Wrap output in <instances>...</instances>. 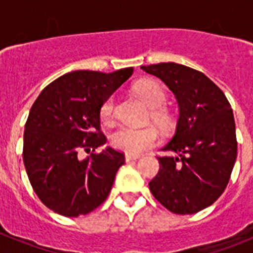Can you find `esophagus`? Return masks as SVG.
<instances>
[{"mask_svg": "<svg viewBox=\"0 0 253 253\" xmlns=\"http://www.w3.org/2000/svg\"><path fill=\"white\" fill-rule=\"evenodd\" d=\"M140 156L139 154H130V153H126L125 154V161L126 162H130V161H134V160H138Z\"/></svg>", "mask_w": 253, "mask_h": 253, "instance_id": "1", "label": "esophagus"}]
</instances>
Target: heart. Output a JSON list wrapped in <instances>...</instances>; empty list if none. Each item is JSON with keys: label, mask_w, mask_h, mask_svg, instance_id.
Here are the masks:
<instances>
[{"label": "heart", "mask_w": 253, "mask_h": 253, "mask_svg": "<svg viewBox=\"0 0 253 253\" xmlns=\"http://www.w3.org/2000/svg\"><path fill=\"white\" fill-rule=\"evenodd\" d=\"M135 95L142 100L149 109H156L152 111V118L160 124L165 125L169 123V114L158 107L166 100V93L162 86L154 81L139 82L134 87ZM114 118V99L109 97L105 100L100 109V119L104 123H110ZM160 139L158 131L153 126L146 128H133L128 125H122L111 134V144L115 148L128 152L130 154H139L143 151L156 146Z\"/></svg>", "instance_id": "heart-1"}]
</instances>
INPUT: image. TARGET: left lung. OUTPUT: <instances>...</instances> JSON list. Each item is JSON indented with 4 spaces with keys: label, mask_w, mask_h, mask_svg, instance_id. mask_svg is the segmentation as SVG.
<instances>
[{
    "label": "left lung",
    "mask_w": 253,
    "mask_h": 253,
    "mask_svg": "<svg viewBox=\"0 0 253 253\" xmlns=\"http://www.w3.org/2000/svg\"><path fill=\"white\" fill-rule=\"evenodd\" d=\"M176 97L175 135L163 147L171 156L158 157L160 171L149 190L175 214H194L222 195L237 158L236 124L223 91L204 73L182 64L142 66Z\"/></svg>",
    "instance_id": "obj_1"
}]
</instances>
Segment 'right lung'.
<instances>
[{
    "instance_id": "1",
    "label": "right lung",
    "mask_w": 253,
    "mask_h": 253,
    "mask_svg": "<svg viewBox=\"0 0 253 253\" xmlns=\"http://www.w3.org/2000/svg\"><path fill=\"white\" fill-rule=\"evenodd\" d=\"M133 67L102 73L73 71L44 88L33 104L24 131V165L38 198L64 216L88 214L106 200L122 152L104 146L100 109L131 75Z\"/></svg>"
}]
</instances>
